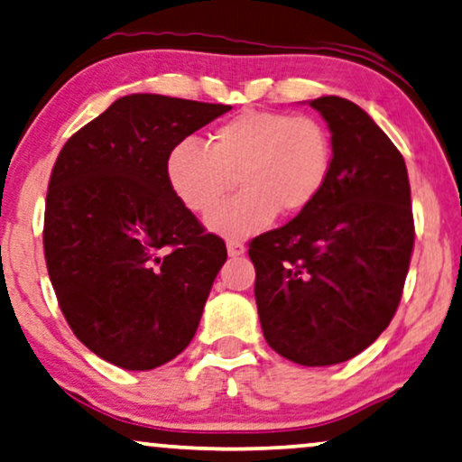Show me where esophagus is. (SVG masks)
I'll list each match as a JSON object with an SVG mask.
<instances>
[{"label":"esophagus","mask_w":462,"mask_h":462,"mask_svg":"<svg viewBox=\"0 0 462 462\" xmlns=\"http://www.w3.org/2000/svg\"><path fill=\"white\" fill-rule=\"evenodd\" d=\"M226 247H227V255H230V257H238V255H243L245 251H247V247H245L241 241H227Z\"/></svg>","instance_id":"1"}]
</instances>
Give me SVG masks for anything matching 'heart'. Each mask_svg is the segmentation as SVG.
<instances>
[{"mask_svg": "<svg viewBox=\"0 0 462 462\" xmlns=\"http://www.w3.org/2000/svg\"><path fill=\"white\" fill-rule=\"evenodd\" d=\"M334 162L331 134L312 116L249 109L213 128L207 145L192 137L171 147L167 181L188 211L205 215L236 175L238 192L207 217L227 238L251 236L276 215L304 211L323 192Z\"/></svg>", "mask_w": 462, "mask_h": 462, "instance_id": "obj_1", "label": "heart"}]
</instances>
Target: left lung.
<instances>
[{
	"label": "left lung",
	"instance_id": "8db88e82",
	"mask_svg": "<svg viewBox=\"0 0 462 462\" xmlns=\"http://www.w3.org/2000/svg\"><path fill=\"white\" fill-rule=\"evenodd\" d=\"M328 122L329 180L291 221L251 241L255 304L270 348L293 364L353 359L389 328L414 249L403 156L342 97L309 103Z\"/></svg>",
	"mask_w": 462,
	"mask_h": 462
}]
</instances>
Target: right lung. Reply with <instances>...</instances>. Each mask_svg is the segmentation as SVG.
<instances>
[{"label":"right lung","instance_id":"right-lung-1","mask_svg":"<svg viewBox=\"0 0 462 462\" xmlns=\"http://www.w3.org/2000/svg\"><path fill=\"white\" fill-rule=\"evenodd\" d=\"M230 106L164 95L114 101L60 150L44 255L84 346L125 370L169 364L192 342L227 251L167 181L171 147Z\"/></svg>","mask_w":462,"mask_h":462}]
</instances>
